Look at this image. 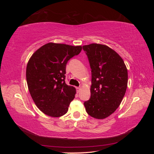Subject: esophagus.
Listing matches in <instances>:
<instances>
[{"mask_svg":"<svg viewBox=\"0 0 154 154\" xmlns=\"http://www.w3.org/2000/svg\"><path fill=\"white\" fill-rule=\"evenodd\" d=\"M76 89H77V92H79V91H80V89H81V88H76Z\"/></svg>","mask_w":154,"mask_h":154,"instance_id":"34e87169","label":"esophagus"}]
</instances>
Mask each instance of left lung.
I'll return each instance as SVG.
<instances>
[{"instance_id":"8db88e82","label":"left lung","mask_w":154,"mask_h":154,"mask_svg":"<svg viewBox=\"0 0 154 154\" xmlns=\"http://www.w3.org/2000/svg\"><path fill=\"white\" fill-rule=\"evenodd\" d=\"M92 72L91 96L84 102L88 115L105 119L121 104L128 85V71L122 58L108 46L92 43L83 45Z\"/></svg>"}]
</instances>
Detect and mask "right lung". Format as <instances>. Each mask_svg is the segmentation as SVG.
Returning a JSON list of instances; mask_svg holds the SVG:
<instances>
[{
  "label": "right lung",
  "instance_id": "1",
  "mask_svg": "<svg viewBox=\"0 0 154 154\" xmlns=\"http://www.w3.org/2000/svg\"><path fill=\"white\" fill-rule=\"evenodd\" d=\"M82 46L49 43L37 49L26 67L28 88L40 110L58 118L66 114L76 90L65 83L68 61L79 54Z\"/></svg>",
  "mask_w": 154,
  "mask_h": 154
}]
</instances>
